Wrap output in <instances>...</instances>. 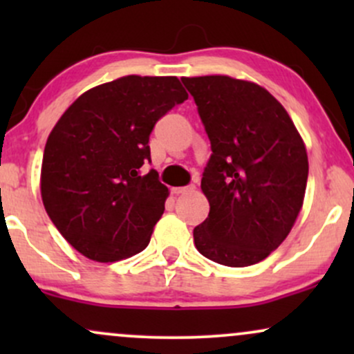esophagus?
<instances>
[{
	"label": "esophagus",
	"mask_w": 354,
	"mask_h": 354,
	"mask_svg": "<svg viewBox=\"0 0 354 354\" xmlns=\"http://www.w3.org/2000/svg\"><path fill=\"white\" fill-rule=\"evenodd\" d=\"M194 186L189 185V186H178V188H173V193L174 194H185L188 193V191H193Z\"/></svg>",
	"instance_id": "34e87169"
}]
</instances>
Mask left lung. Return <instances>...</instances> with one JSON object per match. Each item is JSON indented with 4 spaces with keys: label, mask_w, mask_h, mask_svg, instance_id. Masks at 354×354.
<instances>
[{
    "label": "left lung",
    "mask_w": 354,
    "mask_h": 354,
    "mask_svg": "<svg viewBox=\"0 0 354 354\" xmlns=\"http://www.w3.org/2000/svg\"><path fill=\"white\" fill-rule=\"evenodd\" d=\"M211 143L201 178L209 214L193 231L203 256L251 266L293 228L308 181L306 148L265 88L230 76L181 78Z\"/></svg>",
    "instance_id": "8db88e82"
}]
</instances>
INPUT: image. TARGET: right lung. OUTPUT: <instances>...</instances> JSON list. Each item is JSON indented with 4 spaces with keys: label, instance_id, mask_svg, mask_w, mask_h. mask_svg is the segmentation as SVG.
Wrapping results in <instances>:
<instances>
[{
    "label": "right lung",
    "instance_id": "obj_1",
    "mask_svg": "<svg viewBox=\"0 0 354 354\" xmlns=\"http://www.w3.org/2000/svg\"><path fill=\"white\" fill-rule=\"evenodd\" d=\"M188 100L176 76H124L83 93L44 146V209L70 245L100 263L148 246L168 188L151 163L149 135Z\"/></svg>",
    "mask_w": 354,
    "mask_h": 354
}]
</instances>
